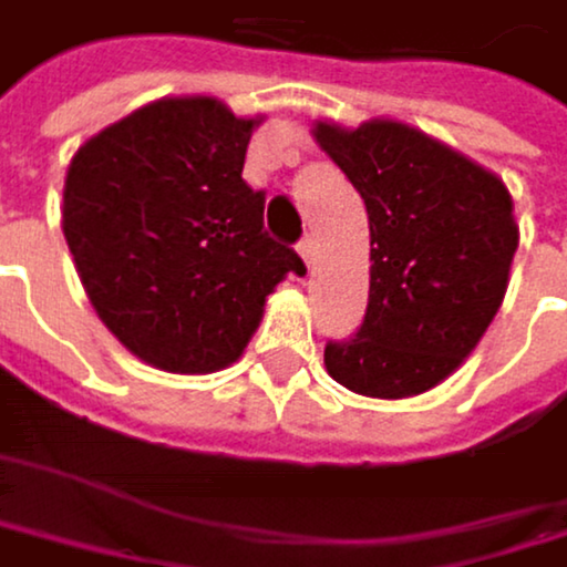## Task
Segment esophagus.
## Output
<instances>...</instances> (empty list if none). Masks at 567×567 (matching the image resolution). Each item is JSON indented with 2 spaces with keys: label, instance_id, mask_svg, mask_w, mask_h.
<instances>
[{
  "label": "esophagus",
  "instance_id": "esophagus-1",
  "mask_svg": "<svg viewBox=\"0 0 567 567\" xmlns=\"http://www.w3.org/2000/svg\"><path fill=\"white\" fill-rule=\"evenodd\" d=\"M299 255H302L306 265H312V255H316V241H312V237H302V241H299Z\"/></svg>",
  "mask_w": 567,
  "mask_h": 567
}]
</instances>
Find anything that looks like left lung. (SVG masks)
<instances>
[{
	"mask_svg": "<svg viewBox=\"0 0 567 567\" xmlns=\"http://www.w3.org/2000/svg\"><path fill=\"white\" fill-rule=\"evenodd\" d=\"M316 142L353 183L370 220V296L357 333L326 343V370L363 398H411L445 381L507 292L517 224L507 186L398 122Z\"/></svg>",
	"mask_w": 567,
	"mask_h": 567,
	"instance_id": "8db88e82",
	"label": "left lung"
}]
</instances>
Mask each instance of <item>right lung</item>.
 Returning a JSON list of instances; mask_svg holds the SVG:
<instances>
[{"label":"right lung","mask_w":567,"mask_h":567,"mask_svg":"<svg viewBox=\"0 0 567 567\" xmlns=\"http://www.w3.org/2000/svg\"><path fill=\"white\" fill-rule=\"evenodd\" d=\"M251 118L214 97H163L78 148L63 237L91 306L135 357L210 374L241 357L265 296L302 258L265 230L241 176Z\"/></svg>","instance_id":"right-lung-1"}]
</instances>
